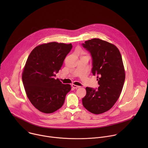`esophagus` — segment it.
<instances>
[{"mask_svg":"<svg viewBox=\"0 0 148 148\" xmlns=\"http://www.w3.org/2000/svg\"><path fill=\"white\" fill-rule=\"evenodd\" d=\"M71 86H72V87H73V88H74V89H77V88H79V86H76V85H75V84H72Z\"/></svg>","mask_w":148,"mask_h":148,"instance_id":"34e87169","label":"esophagus"}]
</instances>
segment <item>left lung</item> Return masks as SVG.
<instances>
[{"instance_id": "1", "label": "left lung", "mask_w": 148, "mask_h": 148, "mask_svg": "<svg viewBox=\"0 0 148 148\" xmlns=\"http://www.w3.org/2000/svg\"><path fill=\"white\" fill-rule=\"evenodd\" d=\"M92 57V73L97 75L98 89L86 87L82 105L88 111L100 114L110 110L119 98L125 79L123 61L118 49L99 38L82 44Z\"/></svg>"}]
</instances>
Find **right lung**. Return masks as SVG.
<instances>
[{"mask_svg":"<svg viewBox=\"0 0 148 148\" xmlns=\"http://www.w3.org/2000/svg\"><path fill=\"white\" fill-rule=\"evenodd\" d=\"M71 44L51 42L39 45L30 53L22 73V81L28 98L38 111L50 114L60 109L71 90L70 84L55 79Z\"/></svg>","mask_w":148,"mask_h":148,"instance_id":"right-lung-1","label":"right lung"}]
</instances>
